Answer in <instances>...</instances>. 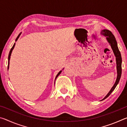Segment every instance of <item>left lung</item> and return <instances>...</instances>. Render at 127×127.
Returning a JSON list of instances; mask_svg holds the SVG:
<instances>
[{
    "mask_svg": "<svg viewBox=\"0 0 127 127\" xmlns=\"http://www.w3.org/2000/svg\"><path fill=\"white\" fill-rule=\"evenodd\" d=\"M101 34L104 36H106L107 41H108L109 42V44H110L111 48H112L113 50V52L114 53V55L116 57V61H117V73H118L117 80L115 81V84L114 85L113 87L111 88V89L110 90V91H109V93L107 94V95L102 100H104L110 95L111 94V92H112L114 91V90L115 89V87L118 84V83H119L120 78V77H121V74H122V57H121V54H120V52L119 50V49H118V47L117 45V41H116L114 36L113 35L112 32L108 30H104L101 31Z\"/></svg>",
    "mask_w": 127,
    "mask_h": 127,
    "instance_id": "1",
    "label": "left lung"
}]
</instances>
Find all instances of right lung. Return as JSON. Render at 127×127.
<instances>
[{
	"mask_svg": "<svg viewBox=\"0 0 127 127\" xmlns=\"http://www.w3.org/2000/svg\"><path fill=\"white\" fill-rule=\"evenodd\" d=\"M20 35H21V33H20L18 35V36H17V37L16 38V41L18 40V37H20ZM14 46H15V43L14 44V45H13V47L12 48H11V49H10V51H9V55H8V68H9V61H10V55H11V53H12V50H13V49H14ZM61 72H62V70H61V71H60L58 73V74L57 75V76H56V77H55V79H56V78H57L58 77V76H59V75L61 73Z\"/></svg>",
	"mask_w": 127,
	"mask_h": 127,
	"instance_id": "add662e5",
	"label": "right lung"
}]
</instances>
